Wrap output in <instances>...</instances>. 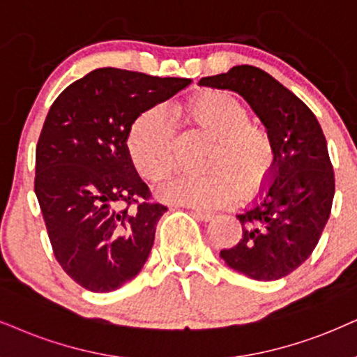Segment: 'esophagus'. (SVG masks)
I'll return each instance as SVG.
<instances>
[{"label": "esophagus", "mask_w": 357, "mask_h": 357, "mask_svg": "<svg viewBox=\"0 0 357 357\" xmlns=\"http://www.w3.org/2000/svg\"><path fill=\"white\" fill-rule=\"evenodd\" d=\"M192 214H194V218H196L197 220H201V222H209V220L214 219V214H212V212H207V211L194 209Z\"/></svg>", "instance_id": "obj_1"}]
</instances>
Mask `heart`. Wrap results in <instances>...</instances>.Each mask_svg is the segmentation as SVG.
<instances>
[{
    "label": "heart",
    "instance_id": "1",
    "mask_svg": "<svg viewBox=\"0 0 357 357\" xmlns=\"http://www.w3.org/2000/svg\"><path fill=\"white\" fill-rule=\"evenodd\" d=\"M179 115L215 138L207 158L209 171L201 174L178 173L160 188V196L173 202L219 207L238 194L254 196L272 179L277 148L264 125L250 121V110L224 90H202L179 107ZM126 151L139 174L161 181L174 161L173 132L161 108L139 114L126 132Z\"/></svg>",
    "mask_w": 357,
    "mask_h": 357
}]
</instances>
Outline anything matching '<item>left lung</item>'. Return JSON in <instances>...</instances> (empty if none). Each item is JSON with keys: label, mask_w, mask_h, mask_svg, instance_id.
<instances>
[{"label": "left lung", "mask_w": 357, "mask_h": 357, "mask_svg": "<svg viewBox=\"0 0 357 357\" xmlns=\"http://www.w3.org/2000/svg\"><path fill=\"white\" fill-rule=\"evenodd\" d=\"M199 85L245 98L277 148L272 183L254 206L237 214L242 237L237 245L220 250V257L249 278L287 277L314 250L335 197V173L321 126L295 93L259 67L236 66L202 77Z\"/></svg>", "instance_id": "1"}]
</instances>
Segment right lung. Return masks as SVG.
<instances>
[{
  "label": "right lung",
  "instance_id": "right-lung-1",
  "mask_svg": "<svg viewBox=\"0 0 357 357\" xmlns=\"http://www.w3.org/2000/svg\"><path fill=\"white\" fill-rule=\"evenodd\" d=\"M189 84L103 67L62 90L49 108L36 146L34 191L54 255L85 290L114 291L145 265L168 209L150 202L126 132Z\"/></svg>",
  "mask_w": 357,
  "mask_h": 357
}]
</instances>
